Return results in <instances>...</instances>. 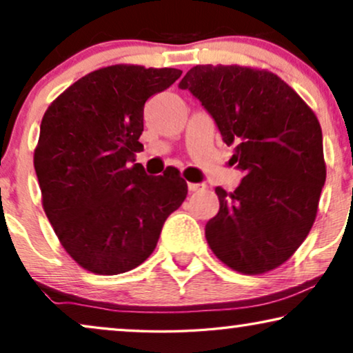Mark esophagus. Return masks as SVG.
<instances>
[{
	"instance_id": "34e87169",
	"label": "esophagus",
	"mask_w": 353,
	"mask_h": 353,
	"mask_svg": "<svg viewBox=\"0 0 353 353\" xmlns=\"http://www.w3.org/2000/svg\"><path fill=\"white\" fill-rule=\"evenodd\" d=\"M188 190H190L191 192L202 191V190H205V185L204 183H188Z\"/></svg>"
}]
</instances>
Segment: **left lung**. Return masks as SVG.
Here are the masks:
<instances>
[{"label":"left lung","instance_id":"1","mask_svg":"<svg viewBox=\"0 0 353 353\" xmlns=\"http://www.w3.org/2000/svg\"><path fill=\"white\" fill-rule=\"evenodd\" d=\"M178 86L201 101L244 172L233 192L215 188L212 252L244 274L279 267L310 233L325 186L316 115L286 81L252 67L196 65Z\"/></svg>","mask_w":353,"mask_h":353}]
</instances>
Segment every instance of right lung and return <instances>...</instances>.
<instances>
[{"mask_svg":"<svg viewBox=\"0 0 353 353\" xmlns=\"http://www.w3.org/2000/svg\"><path fill=\"white\" fill-rule=\"evenodd\" d=\"M180 75L167 67H103L70 85L43 115L33 154L43 209L65 252L91 273L141 265L186 199L176 170L149 176L133 163L143 149L144 104Z\"/></svg>","mask_w":353,"mask_h":353,"instance_id":"obj_1","label":"right lung"}]
</instances>
